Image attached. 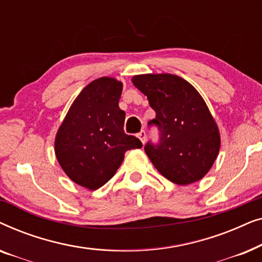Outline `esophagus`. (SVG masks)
Instances as JSON below:
<instances>
[{
    "label": "esophagus",
    "instance_id": "esophagus-1",
    "mask_svg": "<svg viewBox=\"0 0 262 262\" xmlns=\"http://www.w3.org/2000/svg\"><path fill=\"white\" fill-rule=\"evenodd\" d=\"M137 136H138V138L141 139V142L143 143V144H144L145 141H146V134H145V131H144V130H142L141 132H139V134H138Z\"/></svg>",
    "mask_w": 262,
    "mask_h": 262
}]
</instances>
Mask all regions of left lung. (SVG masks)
<instances>
[{
  "mask_svg": "<svg viewBox=\"0 0 262 262\" xmlns=\"http://www.w3.org/2000/svg\"><path fill=\"white\" fill-rule=\"evenodd\" d=\"M132 83L146 95L160 131L157 144L148 142L146 155L164 178L177 185L199 181L211 169L221 148L220 130L198 91L171 74H145Z\"/></svg>",
  "mask_w": 262,
  "mask_h": 262,
  "instance_id": "left-lung-1",
  "label": "left lung"
}]
</instances>
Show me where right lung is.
<instances>
[{
	"label": "right lung",
	"mask_w": 262,
	"mask_h": 262,
	"mask_svg": "<svg viewBox=\"0 0 262 262\" xmlns=\"http://www.w3.org/2000/svg\"><path fill=\"white\" fill-rule=\"evenodd\" d=\"M123 83L112 77L91 82L75 99L57 131L58 163L75 184L98 189L113 178L127 150L142 142L124 132L119 108Z\"/></svg>",
	"instance_id": "obj_1"
}]
</instances>
